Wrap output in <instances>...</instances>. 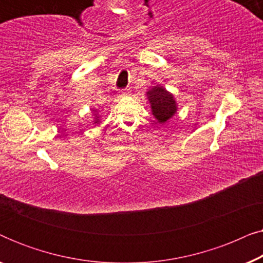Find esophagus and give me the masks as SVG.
Here are the masks:
<instances>
[{
	"label": "esophagus",
	"mask_w": 263,
	"mask_h": 263,
	"mask_svg": "<svg viewBox=\"0 0 263 263\" xmlns=\"http://www.w3.org/2000/svg\"><path fill=\"white\" fill-rule=\"evenodd\" d=\"M128 93H129V88H125V89H123V91H121V95H122V96L128 95Z\"/></svg>",
	"instance_id": "esophagus-1"
}]
</instances>
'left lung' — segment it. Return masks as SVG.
<instances>
[{"mask_svg":"<svg viewBox=\"0 0 263 263\" xmlns=\"http://www.w3.org/2000/svg\"><path fill=\"white\" fill-rule=\"evenodd\" d=\"M147 97L152 107L153 116L159 123H165L170 120L177 111V105L174 96L167 92L163 86H156L147 92Z\"/></svg>","mask_w":263,"mask_h":263,"instance_id":"8db88e82","label":"left lung"}]
</instances>
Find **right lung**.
<instances>
[{"label": "right lung", "mask_w": 263, "mask_h": 263, "mask_svg": "<svg viewBox=\"0 0 263 263\" xmlns=\"http://www.w3.org/2000/svg\"><path fill=\"white\" fill-rule=\"evenodd\" d=\"M92 111H96V110H95V109H92ZM95 123H97V124L99 123V120H98V118H96V122H95Z\"/></svg>", "instance_id": "obj_1"}]
</instances>
